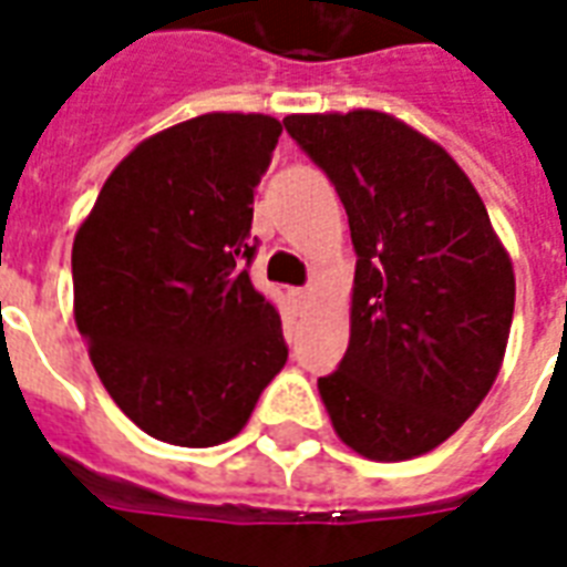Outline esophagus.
Here are the masks:
<instances>
[{
    "label": "esophagus",
    "instance_id": "34e87169",
    "mask_svg": "<svg viewBox=\"0 0 567 567\" xmlns=\"http://www.w3.org/2000/svg\"><path fill=\"white\" fill-rule=\"evenodd\" d=\"M295 303L297 309H309V303H312V288H297L295 291Z\"/></svg>",
    "mask_w": 567,
    "mask_h": 567
}]
</instances>
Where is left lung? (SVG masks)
<instances>
[{
	"label": "left lung",
	"instance_id": "8db88e82",
	"mask_svg": "<svg viewBox=\"0 0 567 567\" xmlns=\"http://www.w3.org/2000/svg\"><path fill=\"white\" fill-rule=\"evenodd\" d=\"M288 134L348 213L351 339L318 393L367 460L430 454L493 388L514 318V267L481 195L442 146L381 111L291 113Z\"/></svg>",
	"mask_w": 567,
	"mask_h": 567
}]
</instances>
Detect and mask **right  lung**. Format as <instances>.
<instances>
[{
	"instance_id": "add662e5",
	"label": "right lung",
	"mask_w": 567,
	"mask_h": 567,
	"mask_svg": "<svg viewBox=\"0 0 567 567\" xmlns=\"http://www.w3.org/2000/svg\"><path fill=\"white\" fill-rule=\"evenodd\" d=\"M282 123L204 113L125 155L74 234V321L111 400L146 435L213 447L288 360L255 291L251 200Z\"/></svg>"
}]
</instances>
